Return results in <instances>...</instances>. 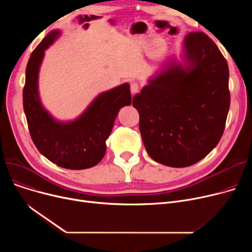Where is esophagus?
<instances>
[{
    "label": "esophagus",
    "mask_w": 252,
    "mask_h": 252,
    "mask_svg": "<svg viewBox=\"0 0 252 252\" xmlns=\"http://www.w3.org/2000/svg\"><path fill=\"white\" fill-rule=\"evenodd\" d=\"M139 89H140V86H139L138 83H131L130 84V92L133 93V94H136V93H138Z\"/></svg>",
    "instance_id": "1"
}]
</instances>
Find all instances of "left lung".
<instances>
[{
    "mask_svg": "<svg viewBox=\"0 0 252 252\" xmlns=\"http://www.w3.org/2000/svg\"><path fill=\"white\" fill-rule=\"evenodd\" d=\"M184 63L175 58L133 99L148 154L171 167L190 166L220 142L230 108L229 67L203 32L184 41Z\"/></svg>",
    "mask_w": 252,
    "mask_h": 252,
    "instance_id": "left-lung-1",
    "label": "left lung"
}]
</instances>
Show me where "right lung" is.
<instances>
[{
	"label": "right lung",
	"mask_w": 252,
	"mask_h": 252,
	"mask_svg": "<svg viewBox=\"0 0 252 252\" xmlns=\"http://www.w3.org/2000/svg\"><path fill=\"white\" fill-rule=\"evenodd\" d=\"M50 32L32 53L25 70L23 109L31 137L37 150L58 166L85 169L98 164L106 152L108 139L118 111L131 103L128 84L100 94L72 122L62 123L42 105L38 95V71L49 48L60 35Z\"/></svg>",
	"instance_id": "obj_1"
}]
</instances>
